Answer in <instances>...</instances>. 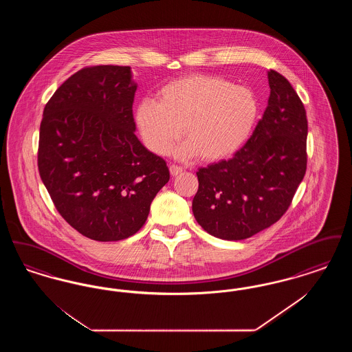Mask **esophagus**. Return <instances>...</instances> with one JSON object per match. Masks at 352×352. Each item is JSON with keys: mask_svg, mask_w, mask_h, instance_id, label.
Here are the masks:
<instances>
[{"mask_svg": "<svg viewBox=\"0 0 352 352\" xmlns=\"http://www.w3.org/2000/svg\"><path fill=\"white\" fill-rule=\"evenodd\" d=\"M182 171H184V168H181V166H178V165H171V166H170V174H171L173 177L181 174Z\"/></svg>", "mask_w": 352, "mask_h": 352, "instance_id": "34e87169", "label": "esophagus"}]
</instances>
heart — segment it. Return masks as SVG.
Instances as JSON below:
<instances>
[{
  "instance_id": "obj_1",
  "label": "heart",
  "mask_w": 352,
  "mask_h": 352,
  "mask_svg": "<svg viewBox=\"0 0 352 352\" xmlns=\"http://www.w3.org/2000/svg\"><path fill=\"white\" fill-rule=\"evenodd\" d=\"M258 115L251 88L206 74H192L165 84L158 102L142 100L135 124L145 145L166 154L184 129L186 155L215 162L234 155L250 138Z\"/></svg>"
}]
</instances>
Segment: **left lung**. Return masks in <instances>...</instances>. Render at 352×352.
Returning a JSON list of instances; mask_svg holds the SVG:
<instances>
[{"mask_svg": "<svg viewBox=\"0 0 352 352\" xmlns=\"http://www.w3.org/2000/svg\"><path fill=\"white\" fill-rule=\"evenodd\" d=\"M268 107L245 145L228 161L197 171L192 212L223 240H243L278 221L302 182L307 118L300 96L280 72H268Z\"/></svg>", "mask_w": 352, "mask_h": 352, "instance_id": "left-lung-1", "label": "left lung"}]
</instances>
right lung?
<instances>
[{"mask_svg":"<svg viewBox=\"0 0 352 352\" xmlns=\"http://www.w3.org/2000/svg\"><path fill=\"white\" fill-rule=\"evenodd\" d=\"M131 67L79 69L47 101L38 170L60 217L96 241L141 230L170 179L164 158L135 137Z\"/></svg>","mask_w":352,"mask_h":352,"instance_id":"right-lung-1","label":"right lung"}]
</instances>
